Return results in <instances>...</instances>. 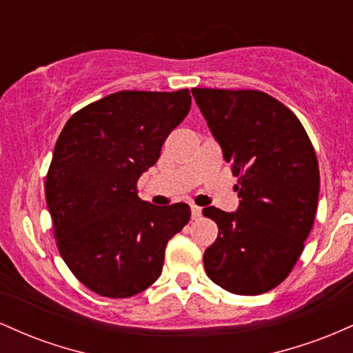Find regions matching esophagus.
<instances>
[{"label": "esophagus", "instance_id": "34e87169", "mask_svg": "<svg viewBox=\"0 0 353 353\" xmlns=\"http://www.w3.org/2000/svg\"><path fill=\"white\" fill-rule=\"evenodd\" d=\"M190 214H192V219H199L202 216V209L199 208V205L190 204Z\"/></svg>", "mask_w": 353, "mask_h": 353}]
</instances>
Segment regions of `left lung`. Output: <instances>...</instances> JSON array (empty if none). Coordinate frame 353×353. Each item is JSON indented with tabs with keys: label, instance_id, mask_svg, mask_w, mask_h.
Listing matches in <instances>:
<instances>
[{
	"label": "left lung",
	"instance_id": "8db88e82",
	"mask_svg": "<svg viewBox=\"0 0 353 353\" xmlns=\"http://www.w3.org/2000/svg\"><path fill=\"white\" fill-rule=\"evenodd\" d=\"M225 163L239 176V208L202 210L219 237L205 249L209 279L228 292L259 295L290 274L317 212L319 163L297 116L254 89L194 88Z\"/></svg>",
	"mask_w": 353,
	"mask_h": 353
}]
</instances>
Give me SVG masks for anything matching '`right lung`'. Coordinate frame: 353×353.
I'll list each match as a JSON object with an SVG mask.
<instances>
[{"mask_svg":"<svg viewBox=\"0 0 353 353\" xmlns=\"http://www.w3.org/2000/svg\"><path fill=\"white\" fill-rule=\"evenodd\" d=\"M189 109V89L119 91L72 114L61 131L46 204L61 257L92 292L132 297L163 272L165 245L190 208L141 201L136 184Z\"/></svg>","mask_w":353,"mask_h":353,"instance_id":"1","label":"right lung"}]
</instances>
